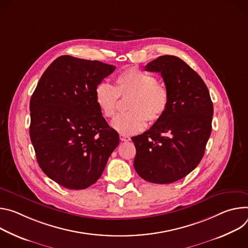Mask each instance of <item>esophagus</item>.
Segmentation results:
<instances>
[{
	"label": "esophagus",
	"mask_w": 248,
	"mask_h": 248,
	"mask_svg": "<svg viewBox=\"0 0 248 248\" xmlns=\"http://www.w3.org/2000/svg\"><path fill=\"white\" fill-rule=\"evenodd\" d=\"M119 138H120V140H121L122 142H128V141H130V139H131L129 136L124 135V134H120V135H119Z\"/></svg>",
	"instance_id": "esophagus-1"
}]
</instances>
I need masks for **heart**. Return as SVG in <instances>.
Here are the masks:
<instances>
[{"instance_id":"obj_1","label":"heart","mask_w":248,"mask_h":248,"mask_svg":"<svg viewBox=\"0 0 248 248\" xmlns=\"http://www.w3.org/2000/svg\"><path fill=\"white\" fill-rule=\"evenodd\" d=\"M128 97L127 109L130 111L117 115L111 126L124 135L143 131L150 123L157 122L166 113L170 103L168 88L156 78L138 68H130L120 73L115 87L100 82L94 90V100L102 115L113 117L118 98Z\"/></svg>"}]
</instances>
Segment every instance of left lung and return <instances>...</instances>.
<instances>
[{"label":"left lung","mask_w":248,"mask_h":248,"mask_svg":"<svg viewBox=\"0 0 248 248\" xmlns=\"http://www.w3.org/2000/svg\"><path fill=\"white\" fill-rule=\"evenodd\" d=\"M145 70L160 73L170 103L148 131L132 137L134 168L149 182L172 183L189 174L204 155L212 131L213 102L201 77L176 56H159Z\"/></svg>","instance_id":"1"}]
</instances>
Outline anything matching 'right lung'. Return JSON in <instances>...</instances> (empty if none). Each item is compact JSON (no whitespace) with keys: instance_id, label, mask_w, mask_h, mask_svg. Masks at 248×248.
Segmentation results:
<instances>
[{"instance_id":"1","label":"right lung","mask_w":248,"mask_h":248,"mask_svg":"<svg viewBox=\"0 0 248 248\" xmlns=\"http://www.w3.org/2000/svg\"><path fill=\"white\" fill-rule=\"evenodd\" d=\"M113 65L63 55L41 76L31 96L30 135L42 171L63 187L86 189L101 176L119 145L94 100Z\"/></svg>"}]
</instances>
